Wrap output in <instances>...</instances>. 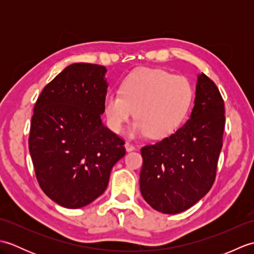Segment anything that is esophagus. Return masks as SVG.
<instances>
[{"mask_svg":"<svg viewBox=\"0 0 254 254\" xmlns=\"http://www.w3.org/2000/svg\"><path fill=\"white\" fill-rule=\"evenodd\" d=\"M124 146H126L127 152H132V150L135 149V146H134V145L131 144L130 142H126V144H124Z\"/></svg>","mask_w":254,"mask_h":254,"instance_id":"1","label":"esophagus"}]
</instances>
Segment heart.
Wrapping results in <instances>:
<instances>
[{
    "label": "heart",
    "instance_id": "heart-1",
    "mask_svg": "<svg viewBox=\"0 0 254 254\" xmlns=\"http://www.w3.org/2000/svg\"><path fill=\"white\" fill-rule=\"evenodd\" d=\"M193 99L190 82L164 69L138 68L122 80L119 90L107 93L104 113L110 130L121 133L133 116L131 137L165 138L185 121Z\"/></svg>",
    "mask_w": 254,
    "mask_h": 254
}]
</instances>
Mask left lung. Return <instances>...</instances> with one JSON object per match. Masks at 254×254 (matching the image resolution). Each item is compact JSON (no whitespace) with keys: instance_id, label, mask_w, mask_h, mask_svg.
Returning a JSON list of instances; mask_svg holds the SVG:
<instances>
[{"instance_id":"8db88e82","label":"left lung","mask_w":254,"mask_h":254,"mask_svg":"<svg viewBox=\"0 0 254 254\" xmlns=\"http://www.w3.org/2000/svg\"><path fill=\"white\" fill-rule=\"evenodd\" d=\"M225 106L217 86L197 75L190 119L169 137L141 149V193L150 206L178 214L197 203L212 188L223 146Z\"/></svg>"}]
</instances>
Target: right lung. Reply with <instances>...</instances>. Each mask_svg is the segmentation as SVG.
Masks as SVG:
<instances>
[{
    "label": "right lung",
    "mask_w": 254,
    "mask_h": 254,
    "mask_svg": "<svg viewBox=\"0 0 254 254\" xmlns=\"http://www.w3.org/2000/svg\"><path fill=\"white\" fill-rule=\"evenodd\" d=\"M105 66L74 63L48 84L34 108L29 153L48 196L66 208L86 206L106 191L124 141L102 123Z\"/></svg>",
    "instance_id": "obj_1"
}]
</instances>
